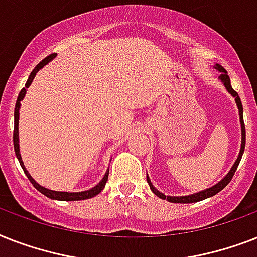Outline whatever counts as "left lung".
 I'll use <instances>...</instances> for the list:
<instances>
[{"label": "left lung", "instance_id": "obj_1", "mask_svg": "<svg viewBox=\"0 0 257 257\" xmlns=\"http://www.w3.org/2000/svg\"><path fill=\"white\" fill-rule=\"evenodd\" d=\"M215 69L216 70L220 71V81L224 83L225 89L228 90L229 93L232 94L233 96H235V100L236 103H237V107H239V115H240V124H241V149H240V154L239 157H237V161L235 162V164H233V167L231 168V171L227 174V176H225L224 179L221 180V182H219L217 184H215L213 187H211V188H208V190L206 191H202V192H198V194H194V195H190V196H166V195H163L162 192H159V191L155 188V187L153 186V183L150 182L149 176H147V183H149L150 188H151V191H153L154 194L157 195V196H159L161 199H167L168 202L171 203H195V202H200V200H204V199L210 198V196H213V195H216L217 192H220L223 188H224L227 184L231 182V179L233 178V175H235L236 170H237V166H239L240 161H241V157H243V153H244V149H245V126H244V120H243V104H241V100H240L239 98V94L236 93L235 90L232 89V86H231V81H229V77H228V73H227V70H225L224 67L220 66V65H215Z\"/></svg>", "mask_w": 257, "mask_h": 257}]
</instances>
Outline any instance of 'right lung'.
Instances as JSON below:
<instances>
[{
	"label": "right lung",
	"mask_w": 257,
	"mask_h": 257,
	"mask_svg": "<svg viewBox=\"0 0 257 257\" xmlns=\"http://www.w3.org/2000/svg\"><path fill=\"white\" fill-rule=\"evenodd\" d=\"M55 55H57L55 53H53V54H50V55H47L46 58L42 59V61H41V62L38 63V65H37L34 69H33V71L30 73V75H29V79L26 81V85H25L24 89H22L21 91H20V94H18L17 102H16V108H14V130H13L14 151H16V155H17L18 162H20V164H21L22 170H24V172L26 174V176H28V179L30 180V183H32L33 186L36 187V190L40 191L41 194H44L45 196H47V198L57 199V200H65V202H70V200H83V199L94 198L95 195H98L100 191L103 190L104 184H106V182H107L108 171L104 174L103 179L100 180L99 184H96V186L94 187V188H91V190L83 191V192H58V191L47 190V188H45V187H41L40 184L36 183V182H34V179H33L32 176H30V174L26 171V168H25L24 163H22L21 154H20V146H18V116H20V114H18V110H20V106H21V100L24 99L25 94H26V89H28L29 86H30V83L33 82V79H34V77H36L37 71L40 70L41 67H44L45 65L49 62V61H51V59L54 58Z\"/></svg>",
	"instance_id": "right-lung-1"
}]
</instances>
